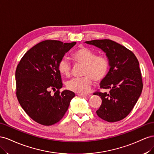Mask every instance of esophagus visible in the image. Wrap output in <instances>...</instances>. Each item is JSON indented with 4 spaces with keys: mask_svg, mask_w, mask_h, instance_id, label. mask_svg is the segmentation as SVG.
Wrapping results in <instances>:
<instances>
[{
    "mask_svg": "<svg viewBox=\"0 0 154 154\" xmlns=\"http://www.w3.org/2000/svg\"><path fill=\"white\" fill-rule=\"evenodd\" d=\"M77 95L79 97H89L91 96L90 94H78Z\"/></svg>",
    "mask_w": 154,
    "mask_h": 154,
    "instance_id": "34e87169",
    "label": "esophagus"
}]
</instances>
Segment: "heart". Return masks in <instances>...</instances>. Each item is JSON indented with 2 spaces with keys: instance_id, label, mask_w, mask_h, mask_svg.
<instances>
[{
  "instance_id": "heart-1",
  "label": "heart",
  "mask_w": 154,
  "mask_h": 154,
  "mask_svg": "<svg viewBox=\"0 0 154 154\" xmlns=\"http://www.w3.org/2000/svg\"><path fill=\"white\" fill-rule=\"evenodd\" d=\"M73 59L76 63L85 66L82 78H74L69 81L68 88L79 94L88 91L93 81L96 82L101 81L107 75L109 63L104 56L96 55V53L86 47L82 46L73 54ZM58 70L60 74L69 77L71 74V66L67 58L61 59L58 64Z\"/></svg>"
}]
</instances>
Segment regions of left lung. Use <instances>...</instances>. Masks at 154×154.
<instances>
[{
  "mask_svg": "<svg viewBox=\"0 0 154 154\" xmlns=\"http://www.w3.org/2000/svg\"><path fill=\"white\" fill-rule=\"evenodd\" d=\"M103 51L108 60L109 69L100 83L102 90L95 92L102 99L97 110L102 119L117 122L125 118L132 110L143 90L142 77L137 59L132 51L109 39L86 41Z\"/></svg>",
  "mask_w": 154,
  "mask_h": 154,
  "instance_id": "obj_1",
  "label": "left lung"
}]
</instances>
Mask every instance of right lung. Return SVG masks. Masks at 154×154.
Returning <instances> with one entry per match:
<instances>
[{"mask_svg":"<svg viewBox=\"0 0 154 154\" xmlns=\"http://www.w3.org/2000/svg\"><path fill=\"white\" fill-rule=\"evenodd\" d=\"M75 42L47 40L31 48L22 58L15 72L16 94L24 112L38 123L50 126L59 122L68 110L73 92L63 87L58 70L59 61ZM57 89L54 95L50 90Z\"/></svg>","mask_w":154,"mask_h":154,"instance_id":"add662e5","label":"right lung"}]
</instances>
